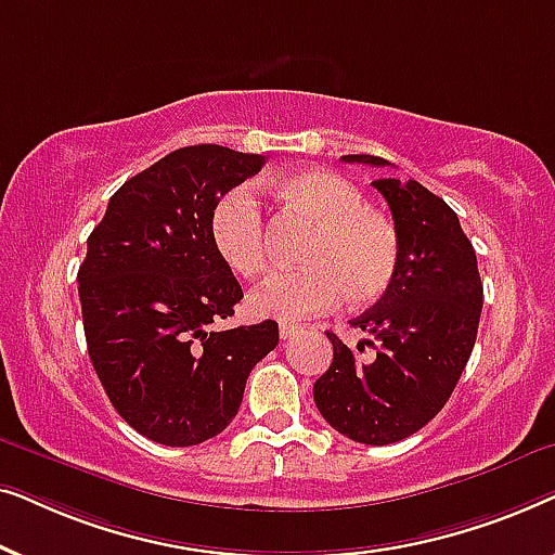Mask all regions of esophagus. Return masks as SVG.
<instances>
[{"label": "esophagus", "mask_w": 555, "mask_h": 555, "mask_svg": "<svg viewBox=\"0 0 555 555\" xmlns=\"http://www.w3.org/2000/svg\"><path fill=\"white\" fill-rule=\"evenodd\" d=\"M298 331H300L298 325H293V323H280V338H283V340L298 336Z\"/></svg>", "instance_id": "esophagus-1"}]
</instances>
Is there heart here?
<instances>
[{
	"label": "heart",
	"instance_id": "heart-1",
	"mask_svg": "<svg viewBox=\"0 0 555 555\" xmlns=\"http://www.w3.org/2000/svg\"><path fill=\"white\" fill-rule=\"evenodd\" d=\"M287 204L313 219L318 232L302 255L306 270L275 272L247 298L255 318L298 323L328 313L346 298L369 306L391 285L399 264L397 227L366 207V196L333 171H298L275 181ZM217 255L242 278L260 275L268 264V230L255 189L234 186L219 196L209 217Z\"/></svg>",
	"mask_w": 555,
	"mask_h": 555
}]
</instances>
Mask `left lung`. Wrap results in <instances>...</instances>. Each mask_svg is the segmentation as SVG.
Listing matches in <instances>:
<instances>
[{"label": "left lung", "mask_w": 555, "mask_h": 555, "mask_svg": "<svg viewBox=\"0 0 555 555\" xmlns=\"http://www.w3.org/2000/svg\"><path fill=\"white\" fill-rule=\"evenodd\" d=\"M344 162L389 166L369 154ZM371 184L389 202L399 264L376 306L351 321L371 338L348 348L328 333L333 361L315 382L313 399L340 435L391 444L420 431L452 397L477 338L482 280L473 242L450 204L414 179ZM366 347L375 353L366 354Z\"/></svg>", "instance_id": "obj_1"}]
</instances>
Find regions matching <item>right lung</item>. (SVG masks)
<instances>
[{
  "mask_svg": "<svg viewBox=\"0 0 555 555\" xmlns=\"http://www.w3.org/2000/svg\"><path fill=\"white\" fill-rule=\"evenodd\" d=\"M260 154L217 143L158 158L111 196L78 270L88 353L116 412L151 442L192 447L227 429L278 323L230 331L242 287L217 255L219 196L255 177Z\"/></svg>",
  "mask_w": 555,
  "mask_h": 555,
  "instance_id": "1",
  "label": "right lung"
}]
</instances>
